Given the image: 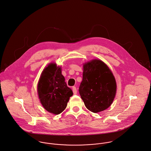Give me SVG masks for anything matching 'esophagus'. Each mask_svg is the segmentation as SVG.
Here are the masks:
<instances>
[{"label":"esophagus","mask_w":151,"mask_h":151,"mask_svg":"<svg viewBox=\"0 0 151 151\" xmlns=\"http://www.w3.org/2000/svg\"><path fill=\"white\" fill-rule=\"evenodd\" d=\"M72 91H73V93L74 94H77V90H76V88L75 86H73L72 87Z\"/></svg>","instance_id":"34e87169"}]
</instances>
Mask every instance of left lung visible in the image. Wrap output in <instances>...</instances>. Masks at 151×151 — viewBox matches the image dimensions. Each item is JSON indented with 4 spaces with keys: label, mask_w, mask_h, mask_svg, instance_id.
Instances as JSON below:
<instances>
[{
    "label": "left lung",
    "mask_w": 151,
    "mask_h": 151,
    "mask_svg": "<svg viewBox=\"0 0 151 151\" xmlns=\"http://www.w3.org/2000/svg\"><path fill=\"white\" fill-rule=\"evenodd\" d=\"M116 89L113 74L103 61L94 60L83 65L79 92L89 110L96 113L109 108L115 97Z\"/></svg>",
    "instance_id": "obj_1"
}]
</instances>
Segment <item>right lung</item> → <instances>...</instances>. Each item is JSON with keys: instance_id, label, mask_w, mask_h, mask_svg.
<instances>
[{"instance_id": "right-lung-1", "label": "right lung", "mask_w": 151, "mask_h": 151, "mask_svg": "<svg viewBox=\"0 0 151 151\" xmlns=\"http://www.w3.org/2000/svg\"><path fill=\"white\" fill-rule=\"evenodd\" d=\"M41 104L48 112L59 114L66 107L70 97L73 95L71 89L67 86L60 67L51 63L42 71L37 86Z\"/></svg>"}]
</instances>
